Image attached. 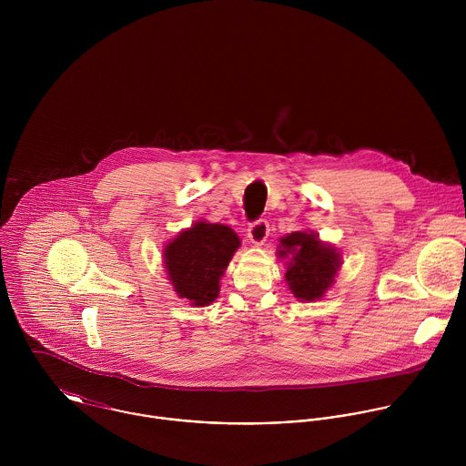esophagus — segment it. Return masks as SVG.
<instances>
[{
	"label": "esophagus",
	"mask_w": 466,
	"mask_h": 466,
	"mask_svg": "<svg viewBox=\"0 0 466 466\" xmlns=\"http://www.w3.org/2000/svg\"><path fill=\"white\" fill-rule=\"evenodd\" d=\"M248 237L255 246H262L268 237V224L267 220H257L253 224H249L248 228Z\"/></svg>",
	"instance_id": "1"
}]
</instances>
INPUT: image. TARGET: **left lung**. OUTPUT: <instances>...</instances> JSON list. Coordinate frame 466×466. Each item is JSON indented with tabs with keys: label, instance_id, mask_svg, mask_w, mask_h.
Returning a JSON list of instances; mask_svg holds the SVG:
<instances>
[{
	"label": "left lung",
	"instance_id": "8db88e82",
	"mask_svg": "<svg viewBox=\"0 0 466 466\" xmlns=\"http://www.w3.org/2000/svg\"><path fill=\"white\" fill-rule=\"evenodd\" d=\"M279 258H289L285 279L301 301H316L333 285L340 267V253L312 231H294L279 238Z\"/></svg>",
	"mask_w": 466,
	"mask_h": 466
}]
</instances>
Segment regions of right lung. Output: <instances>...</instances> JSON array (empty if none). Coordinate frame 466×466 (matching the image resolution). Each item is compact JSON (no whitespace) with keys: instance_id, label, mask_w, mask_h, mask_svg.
<instances>
[{"instance_id":"add662e5","label":"right lung","mask_w":466,"mask_h":466,"mask_svg":"<svg viewBox=\"0 0 466 466\" xmlns=\"http://www.w3.org/2000/svg\"><path fill=\"white\" fill-rule=\"evenodd\" d=\"M238 235L224 224L199 220L165 246L163 260L179 298L194 307L211 305L220 290V278L235 251Z\"/></svg>"}]
</instances>
